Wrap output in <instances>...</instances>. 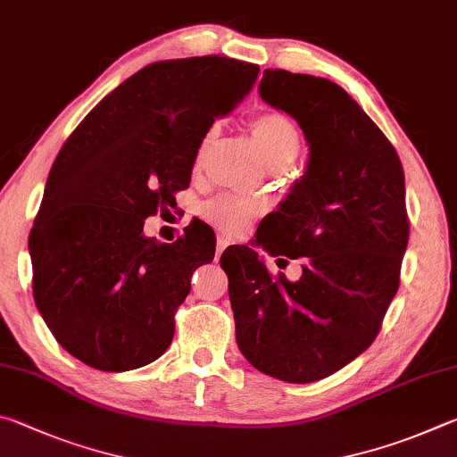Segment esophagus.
Listing matches in <instances>:
<instances>
[{"label":"esophagus","instance_id":"34e87169","mask_svg":"<svg viewBox=\"0 0 457 457\" xmlns=\"http://www.w3.org/2000/svg\"><path fill=\"white\" fill-rule=\"evenodd\" d=\"M228 246V238H224V237H219V241H216V259L220 257L222 254V251L227 249Z\"/></svg>","mask_w":457,"mask_h":457}]
</instances>
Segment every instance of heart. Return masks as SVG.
Listing matches in <instances>:
<instances>
[{"label":"heart","mask_w":457,"mask_h":457,"mask_svg":"<svg viewBox=\"0 0 457 457\" xmlns=\"http://www.w3.org/2000/svg\"><path fill=\"white\" fill-rule=\"evenodd\" d=\"M254 140L270 166L289 164L299 154L301 132L297 124L281 112H262L251 122ZM214 130L208 132L206 140ZM265 211V204L257 198L241 195H220L204 204V216L214 227H219L224 235H243L249 224Z\"/></svg>","instance_id":"1"}]
</instances>
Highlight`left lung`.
<instances>
[{
    "label": "left lung",
    "instance_id": "1",
    "mask_svg": "<svg viewBox=\"0 0 457 457\" xmlns=\"http://www.w3.org/2000/svg\"><path fill=\"white\" fill-rule=\"evenodd\" d=\"M261 98L305 132L309 162L270 216L273 257L303 259L297 283L249 246L220 267L243 355L270 378L311 383L353 361L381 331L410 241L405 176L394 144L331 79L265 70Z\"/></svg>",
    "mask_w": 457,
    "mask_h": 457
}]
</instances>
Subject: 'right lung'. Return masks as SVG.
<instances>
[{"label": "right lung", "mask_w": 457, "mask_h": 457, "mask_svg": "<svg viewBox=\"0 0 457 457\" xmlns=\"http://www.w3.org/2000/svg\"><path fill=\"white\" fill-rule=\"evenodd\" d=\"M257 63L203 55L148 63L112 90L54 160L29 233L34 299L55 341L100 371L148 365L174 337L190 277L214 238L142 233L176 204L214 118L253 90Z\"/></svg>", "instance_id": "add662e5"}]
</instances>
